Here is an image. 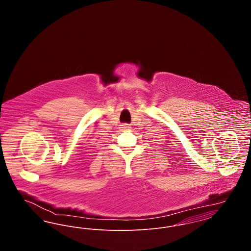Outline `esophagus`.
<instances>
[{"label":"esophagus","mask_w":251,"mask_h":251,"mask_svg":"<svg viewBox=\"0 0 251 251\" xmlns=\"http://www.w3.org/2000/svg\"><path fill=\"white\" fill-rule=\"evenodd\" d=\"M121 129H122L123 131H127V130L130 129V127L128 126V124H123V125H121Z\"/></svg>","instance_id":"obj_1"}]
</instances>
